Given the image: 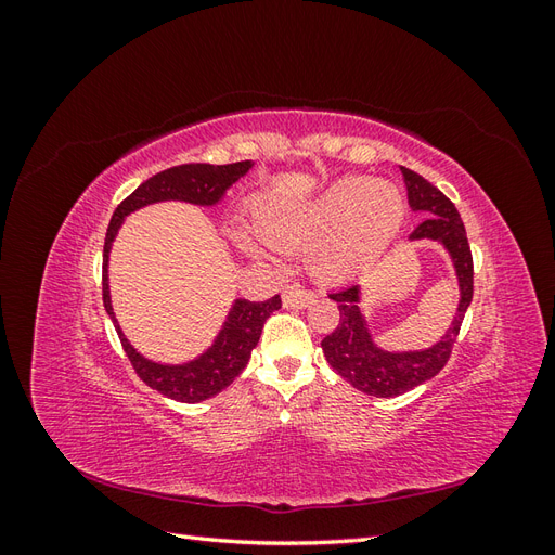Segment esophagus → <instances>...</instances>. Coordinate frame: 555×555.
Masks as SVG:
<instances>
[{
  "label": "esophagus",
  "instance_id": "1",
  "mask_svg": "<svg viewBox=\"0 0 555 555\" xmlns=\"http://www.w3.org/2000/svg\"><path fill=\"white\" fill-rule=\"evenodd\" d=\"M282 304H284V308L304 310L310 304H314V294L310 289H306V287H300V284H292V287H284Z\"/></svg>",
  "mask_w": 555,
  "mask_h": 555
}]
</instances>
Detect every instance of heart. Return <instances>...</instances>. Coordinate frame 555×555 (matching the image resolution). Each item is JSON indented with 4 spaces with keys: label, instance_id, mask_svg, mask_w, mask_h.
I'll list each match as a JSON object with an SVG mask.
<instances>
[{
    "label": "heart",
    "instance_id": "heart-1",
    "mask_svg": "<svg viewBox=\"0 0 555 555\" xmlns=\"http://www.w3.org/2000/svg\"><path fill=\"white\" fill-rule=\"evenodd\" d=\"M402 222V198L384 180L343 178L300 206L266 204L259 231L273 243L322 238L312 251V273L319 280L354 278L393 241Z\"/></svg>",
    "mask_w": 555,
    "mask_h": 555
}]
</instances>
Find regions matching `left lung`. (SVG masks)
<instances>
[{
  "label": "left lung",
  "instance_id": "8db88e82",
  "mask_svg": "<svg viewBox=\"0 0 555 555\" xmlns=\"http://www.w3.org/2000/svg\"><path fill=\"white\" fill-rule=\"evenodd\" d=\"M400 171L405 178L410 208L424 215V220L410 233V241H438L449 251L453 268H456L461 300L456 317L440 343L418 351H386L375 345L371 328H367L361 312L359 284L328 294V298L338 304L340 324L322 340L324 357L333 371L354 389L377 398H393L412 391L414 386L433 379L442 371L451 357L453 343L459 338L465 310L473 300V251H469L456 206L426 178L405 166H400Z\"/></svg>",
  "mask_w": 555,
  "mask_h": 555
}]
</instances>
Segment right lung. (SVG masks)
Returning <instances> with one entry per match:
<instances>
[{
	"mask_svg": "<svg viewBox=\"0 0 555 555\" xmlns=\"http://www.w3.org/2000/svg\"><path fill=\"white\" fill-rule=\"evenodd\" d=\"M251 169V162H236V164H180L173 169H166L153 178H147L143 184H139L120 206L115 208L111 224L106 231L104 243V308L108 317L113 319L115 331L120 335V343L127 359L131 361L133 371L150 386V389L159 391L162 396L178 400V402H201L206 398H212L236 379L243 367L249 361L251 349L257 347L261 338V328L266 319L275 310H280L282 300L280 296H273L261 304L255 300L238 298L233 304L227 322L217 335L215 343L196 357L194 361L180 363V365H164L155 363L145 357H141L137 349L129 345L125 333L117 324L113 306H111V292H108V255L111 245L117 236L122 220L143 206L159 204V201H188L194 206H215L220 204L227 190L233 182L241 180Z\"/></svg>",
	"mask_w": 555,
	"mask_h": 555,
	"instance_id": "add662e5",
	"label": "right lung"
}]
</instances>
